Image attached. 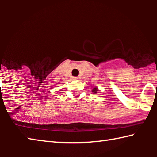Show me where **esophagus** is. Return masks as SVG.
<instances>
[{"mask_svg":"<svg viewBox=\"0 0 157 157\" xmlns=\"http://www.w3.org/2000/svg\"><path fill=\"white\" fill-rule=\"evenodd\" d=\"M72 79H73V80H79L80 78H79V77H73Z\"/></svg>","mask_w":157,"mask_h":157,"instance_id":"obj_1","label":"esophagus"}]
</instances>
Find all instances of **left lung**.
I'll use <instances>...</instances> for the list:
<instances>
[{
	"instance_id": "obj_1",
	"label": "left lung",
	"mask_w": 157,
	"mask_h": 157,
	"mask_svg": "<svg viewBox=\"0 0 157 157\" xmlns=\"http://www.w3.org/2000/svg\"><path fill=\"white\" fill-rule=\"evenodd\" d=\"M98 91V89H96V88H94V89H93V90H92V91L94 92V94H96L97 93V91Z\"/></svg>"
}]
</instances>
